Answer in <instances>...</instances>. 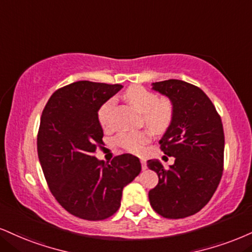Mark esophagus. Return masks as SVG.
Masks as SVG:
<instances>
[{
  "instance_id": "obj_1",
  "label": "esophagus",
  "mask_w": 252,
  "mask_h": 252,
  "mask_svg": "<svg viewBox=\"0 0 252 252\" xmlns=\"http://www.w3.org/2000/svg\"><path fill=\"white\" fill-rule=\"evenodd\" d=\"M141 164H142V169L145 170V169H147V162H145L144 158H141Z\"/></svg>"
}]
</instances>
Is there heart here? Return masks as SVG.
<instances>
[{"mask_svg": "<svg viewBox=\"0 0 252 252\" xmlns=\"http://www.w3.org/2000/svg\"><path fill=\"white\" fill-rule=\"evenodd\" d=\"M124 99L142 114V122L148 129L155 134H162L170 126L174 120V104L169 98H158L155 93L142 86H131L124 93ZM115 101L113 98L105 101L99 107L97 118L102 128L108 129L111 126V111ZM149 131H130L117 135L116 144L130 153L138 154L144 145L150 141Z\"/></svg>", "mask_w": 252, "mask_h": 252, "instance_id": "obj_1", "label": "heart"}]
</instances>
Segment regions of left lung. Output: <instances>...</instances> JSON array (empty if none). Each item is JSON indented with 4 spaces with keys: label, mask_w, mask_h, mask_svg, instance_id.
Returning <instances> with one entry per match:
<instances>
[{
    "label": "left lung",
    "mask_w": 252,
    "mask_h": 252,
    "mask_svg": "<svg viewBox=\"0 0 252 252\" xmlns=\"http://www.w3.org/2000/svg\"><path fill=\"white\" fill-rule=\"evenodd\" d=\"M153 89L174 104V120L159 144L175 163L165 169L158 159L148 160V168L158 175V184L149 191L150 204L165 218L191 216L208 204L222 178V121L210 98L193 84L168 80L153 83Z\"/></svg>",
    "instance_id": "obj_1"
}]
</instances>
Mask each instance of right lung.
Masks as SVG:
<instances>
[{
	"instance_id": "1",
	"label": "right lung",
	"mask_w": 252,
	"mask_h": 252,
	"mask_svg": "<svg viewBox=\"0 0 252 252\" xmlns=\"http://www.w3.org/2000/svg\"><path fill=\"white\" fill-rule=\"evenodd\" d=\"M121 84L78 81L56 90L43 109L37 135L42 170L56 201L78 218L102 220L121 205L123 188L141 172L130 154L110 163L97 159L103 144L98 109Z\"/></svg>"
}]
</instances>
